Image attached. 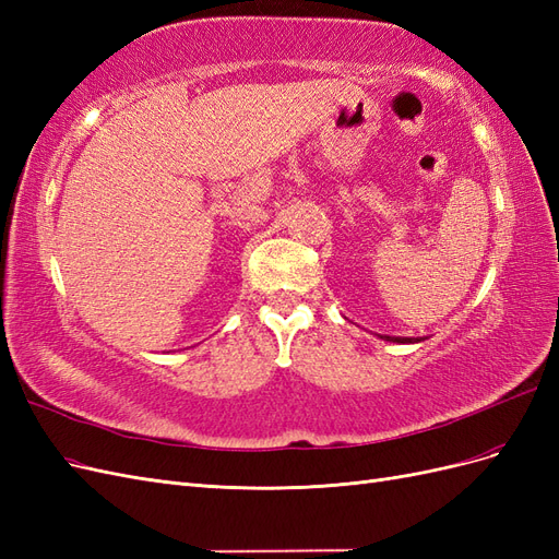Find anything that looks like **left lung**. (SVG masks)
Masks as SVG:
<instances>
[{"instance_id":"8db88e82","label":"left lung","mask_w":559,"mask_h":559,"mask_svg":"<svg viewBox=\"0 0 559 559\" xmlns=\"http://www.w3.org/2000/svg\"><path fill=\"white\" fill-rule=\"evenodd\" d=\"M378 337H382V341H389V343H403V345L425 341V337H403V335H382V333H378Z\"/></svg>"}]
</instances>
